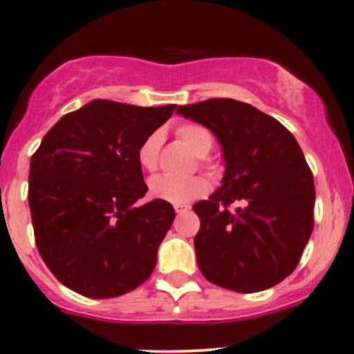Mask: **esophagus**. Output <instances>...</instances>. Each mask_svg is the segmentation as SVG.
Masks as SVG:
<instances>
[{
    "label": "esophagus",
    "mask_w": 354,
    "mask_h": 354,
    "mask_svg": "<svg viewBox=\"0 0 354 354\" xmlns=\"http://www.w3.org/2000/svg\"><path fill=\"white\" fill-rule=\"evenodd\" d=\"M174 210H176L178 216H181V214L190 212V205H174Z\"/></svg>",
    "instance_id": "esophagus-1"
}]
</instances>
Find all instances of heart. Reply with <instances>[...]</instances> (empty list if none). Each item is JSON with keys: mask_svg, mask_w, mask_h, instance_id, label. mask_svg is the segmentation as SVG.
Returning <instances> with one entry per match:
<instances>
[{"mask_svg": "<svg viewBox=\"0 0 354 354\" xmlns=\"http://www.w3.org/2000/svg\"><path fill=\"white\" fill-rule=\"evenodd\" d=\"M178 137L198 157L205 156L214 145V138L210 131L207 128L200 127V124H183V127L178 128ZM160 144H162V135L159 131H154L138 147L137 160L145 171H154L157 167ZM207 188H209V183L202 176L178 180V178L159 174V176H154L149 181V194L157 200L173 203V205H185V203L194 202V200L205 195Z\"/></svg>", "mask_w": 354, "mask_h": 354, "instance_id": "b5f03b06", "label": "heart"}]
</instances>
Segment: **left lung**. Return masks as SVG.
I'll return each instance as SVG.
<instances>
[{"instance_id": "left-lung-1", "label": "left lung", "mask_w": 354, "mask_h": 354, "mask_svg": "<svg viewBox=\"0 0 354 354\" xmlns=\"http://www.w3.org/2000/svg\"><path fill=\"white\" fill-rule=\"evenodd\" d=\"M176 113L216 135L226 167L221 187L194 205L200 272L236 292L276 286L296 269L313 231L315 185L301 147L276 118L234 99Z\"/></svg>"}]
</instances>
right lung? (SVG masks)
<instances>
[{
	"label": "right lung",
	"mask_w": 354,
	"mask_h": 354,
	"mask_svg": "<svg viewBox=\"0 0 354 354\" xmlns=\"http://www.w3.org/2000/svg\"><path fill=\"white\" fill-rule=\"evenodd\" d=\"M176 104L140 108L95 99L65 114L30 159L28 207L35 245L56 279L87 298H114L154 270L174 221L147 194L137 151Z\"/></svg>",
	"instance_id": "add662e5"
}]
</instances>
